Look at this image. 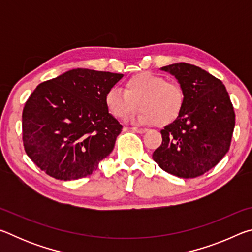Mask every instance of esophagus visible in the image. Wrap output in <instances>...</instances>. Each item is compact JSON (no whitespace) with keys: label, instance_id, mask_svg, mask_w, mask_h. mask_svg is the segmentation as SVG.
I'll use <instances>...</instances> for the list:
<instances>
[{"label":"esophagus","instance_id":"34e87169","mask_svg":"<svg viewBox=\"0 0 252 252\" xmlns=\"http://www.w3.org/2000/svg\"><path fill=\"white\" fill-rule=\"evenodd\" d=\"M129 129H130L131 131L136 132V133H140V134L146 133V132H147L146 129H141V127H135V126H133V127H129Z\"/></svg>","mask_w":252,"mask_h":252}]
</instances>
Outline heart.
I'll return each mask as SVG.
<instances>
[{
    "label": "heart",
    "instance_id": "b5f03b06",
    "mask_svg": "<svg viewBox=\"0 0 252 252\" xmlns=\"http://www.w3.org/2000/svg\"><path fill=\"white\" fill-rule=\"evenodd\" d=\"M104 102L111 116L119 120H126L140 106L136 121L162 127L181 117L186 94L177 82L165 81L163 76L150 72H140L125 81L123 91L110 89Z\"/></svg>",
    "mask_w": 252,
    "mask_h": 252
}]
</instances>
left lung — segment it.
Here are the masks:
<instances>
[{
  "instance_id": "1",
  "label": "left lung",
  "mask_w": 252,
  "mask_h": 252,
  "mask_svg": "<svg viewBox=\"0 0 252 252\" xmlns=\"http://www.w3.org/2000/svg\"><path fill=\"white\" fill-rule=\"evenodd\" d=\"M176 76L186 94L181 117L161 130L162 143L152 159L179 178L202 176L229 151L236 116L219 79L189 63L161 67Z\"/></svg>"
}]
</instances>
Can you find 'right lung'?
<instances>
[{
    "mask_svg": "<svg viewBox=\"0 0 252 252\" xmlns=\"http://www.w3.org/2000/svg\"><path fill=\"white\" fill-rule=\"evenodd\" d=\"M123 74L73 69L39 84L22 113L24 150L42 171L75 180L112 152L122 126L105 106L106 92Z\"/></svg>",
    "mask_w": 252,
    "mask_h": 252,
    "instance_id": "add662e5",
    "label": "right lung"
}]
</instances>
